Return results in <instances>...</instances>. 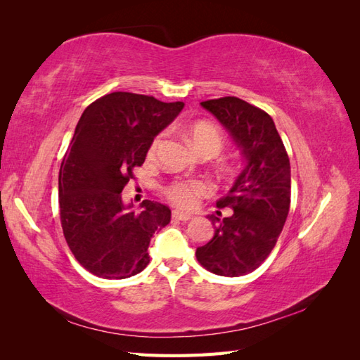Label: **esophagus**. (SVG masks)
Wrapping results in <instances>:
<instances>
[{
  "label": "esophagus",
  "mask_w": 360,
  "mask_h": 360,
  "mask_svg": "<svg viewBox=\"0 0 360 360\" xmlns=\"http://www.w3.org/2000/svg\"><path fill=\"white\" fill-rule=\"evenodd\" d=\"M172 217H173L174 219H179V221H188V219H192V218H193V215H192V213H187V212H181V210H173V213H172Z\"/></svg>",
  "instance_id": "34e87169"
}]
</instances>
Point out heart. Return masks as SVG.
Listing matches in <instances>:
<instances>
[{
    "instance_id": "b5f03b06",
    "label": "heart",
    "mask_w": 360,
    "mask_h": 360,
    "mask_svg": "<svg viewBox=\"0 0 360 360\" xmlns=\"http://www.w3.org/2000/svg\"><path fill=\"white\" fill-rule=\"evenodd\" d=\"M165 133H158L153 137L148 147V158H155L159 147L162 145ZM188 137L193 147L201 155L215 156L224 148V137L219 129L205 120H196L188 127ZM212 193L210 182L200 178H176L164 187V195L168 201L182 209H192L200 202L201 198Z\"/></svg>"
}]
</instances>
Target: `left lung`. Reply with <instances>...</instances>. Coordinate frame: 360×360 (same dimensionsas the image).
I'll list each match as a JSON object with an SVG mask.
<instances>
[{"mask_svg":"<svg viewBox=\"0 0 360 360\" xmlns=\"http://www.w3.org/2000/svg\"><path fill=\"white\" fill-rule=\"evenodd\" d=\"M243 148L248 165L218 209L231 215L212 217L213 238L196 249L209 272L223 277L250 274L269 257L290 205V165L272 117L258 106L227 96L201 102ZM221 217V212H218Z\"/></svg>","mask_w":360,"mask_h":360,"instance_id":"8db88e82","label":"left lung"}]
</instances>
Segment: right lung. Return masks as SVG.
Listing matches in <instances>:
<instances>
[{"mask_svg": "<svg viewBox=\"0 0 360 360\" xmlns=\"http://www.w3.org/2000/svg\"><path fill=\"white\" fill-rule=\"evenodd\" d=\"M182 102L111 93L83 111L58 173L60 221L75 259L93 275L122 280L150 263L153 233L170 223L165 204L145 200L142 212L122 200L150 142L181 112Z\"/></svg>", "mask_w": 360, "mask_h": 360, "instance_id": "obj_1", "label": "right lung"}]
</instances>
